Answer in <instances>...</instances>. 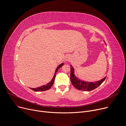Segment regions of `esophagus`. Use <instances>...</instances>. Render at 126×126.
Listing matches in <instances>:
<instances>
[{
  "instance_id": "obj_1",
  "label": "esophagus",
  "mask_w": 126,
  "mask_h": 126,
  "mask_svg": "<svg viewBox=\"0 0 126 126\" xmlns=\"http://www.w3.org/2000/svg\"><path fill=\"white\" fill-rule=\"evenodd\" d=\"M69 60H70V58H69V57H68V56L66 57L65 58V61L66 62L68 61Z\"/></svg>"
}]
</instances>
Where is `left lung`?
<instances>
[{
	"mask_svg": "<svg viewBox=\"0 0 126 126\" xmlns=\"http://www.w3.org/2000/svg\"><path fill=\"white\" fill-rule=\"evenodd\" d=\"M70 80L72 84L77 89L83 91H91L94 89L98 87L106 78V77L104 79H102L101 80L94 83L86 82L84 81H81L77 78L74 75V69L73 67H70Z\"/></svg>",
	"mask_w": 126,
	"mask_h": 126,
	"instance_id": "obj_1",
	"label": "left lung"
}]
</instances>
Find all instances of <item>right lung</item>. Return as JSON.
Here are the masks:
<instances>
[{
	"instance_id": "obj_1",
	"label": "right lung",
	"mask_w": 126,
	"mask_h": 126,
	"mask_svg": "<svg viewBox=\"0 0 126 126\" xmlns=\"http://www.w3.org/2000/svg\"><path fill=\"white\" fill-rule=\"evenodd\" d=\"M63 65V63L61 64L60 65H59L58 67L57 68L56 71H55V75L53 77L52 79L51 80V81L50 82H49L48 84H46V85H44V86H42L41 87H37L36 88H31L32 90L33 91H45V90H48L49 89H50L51 86H52L53 84L54 83V81H55V77H56V75L57 72L58 71V70L59 69V68H60L61 67H62V66Z\"/></svg>"
}]
</instances>
